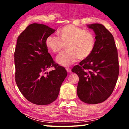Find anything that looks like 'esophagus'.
<instances>
[{
  "label": "esophagus",
  "mask_w": 129,
  "mask_h": 129,
  "mask_svg": "<svg viewBox=\"0 0 129 129\" xmlns=\"http://www.w3.org/2000/svg\"><path fill=\"white\" fill-rule=\"evenodd\" d=\"M66 70H67V71L68 73H71V69H70L69 68H67Z\"/></svg>",
  "instance_id": "1"
}]
</instances>
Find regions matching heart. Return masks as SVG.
Instances as JSON below:
<instances>
[{"instance_id":"1","label":"heart","mask_w":129,"mask_h":129,"mask_svg":"<svg viewBox=\"0 0 129 129\" xmlns=\"http://www.w3.org/2000/svg\"><path fill=\"white\" fill-rule=\"evenodd\" d=\"M58 38L49 36L45 40L48 49L53 53H58L66 46V52L60 54L56 61L68 67L79 60H84L90 55L95 45V36L92 32L72 24L65 25L57 32Z\"/></svg>"}]
</instances>
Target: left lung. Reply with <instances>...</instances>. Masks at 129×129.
<instances>
[{
  "label": "left lung",
  "mask_w": 129,
  "mask_h": 129,
  "mask_svg": "<svg viewBox=\"0 0 129 129\" xmlns=\"http://www.w3.org/2000/svg\"><path fill=\"white\" fill-rule=\"evenodd\" d=\"M95 34V45L88 57L73 68L79 77L78 97L86 104H97L112 94L119 75L117 49L112 34L101 24L87 25Z\"/></svg>",
  "instance_id": "left-lung-1"
}]
</instances>
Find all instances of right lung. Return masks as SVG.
I'll return each mask as SVG.
<instances>
[{
  "instance_id": "right-lung-1",
  "label": "right lung",
  "mask_w": 129,
  "mask_h": 129,
  "mask_svg": "<svg viewBox=\"0 0 129 129\" xmlns=\"http://www.w3.org/2000/svg\"><path fill=\"white\" fill-rule=\"evenodd\" d=\"M55 31L47 25L34 23L17 38L14 53L15 81L24 97L39 105L55 101L67 76L64 68L54 62L45 45L46 39ZM53 66L54 70L45 72Z\"/></svg>"
}]
</instances>
